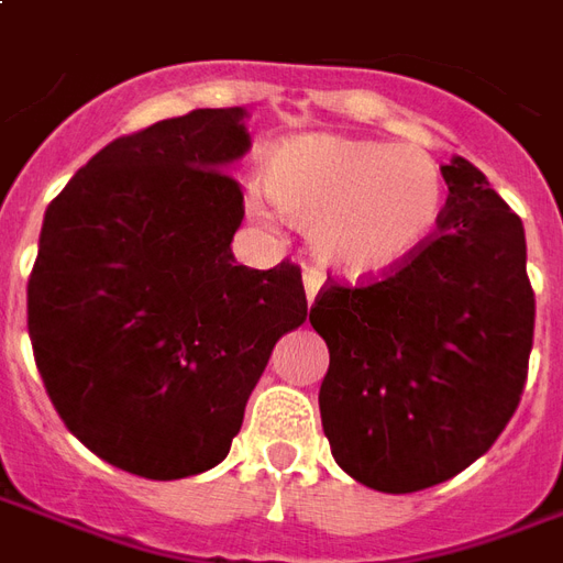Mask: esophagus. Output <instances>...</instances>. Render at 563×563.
<instances>
[{
  "instance_id": "esophagus-1",
  "label": "esophagus",
  "mask_w": 563,
  "mask_h": 563,
  "mask_svg": "<svg viewBox=\"0 0 563 563\" xmlns=\"http://www.w3.org/2000/svg\"><path fill=\"white\" fill-rule=\"evenodd\" d=\"M303 289H307V301L313 303L316 295H319V289H322V274L313 268L303 271Z\"/></svg>"
}]
</instances>
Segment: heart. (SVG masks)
Listing matches in <instances>:
<instances>
[{
	"mask_svg": "<svg viewBox=\"0 0 563 563\" xmlns=\"http://www.w3.org/2000/svg\"><path fill=\"white\" fill-rule=\"evenodd\" d=\"M265 190L283 218L310 229L316 256L352 277L415 256L444 206V178L427 152L328 133L271 154Z\"/></svg>",
	"mask_w": 563,
	"mask_h": 563,
	"instance_id": "b5f03b06",
	"label": "heart"
}]
</instances>
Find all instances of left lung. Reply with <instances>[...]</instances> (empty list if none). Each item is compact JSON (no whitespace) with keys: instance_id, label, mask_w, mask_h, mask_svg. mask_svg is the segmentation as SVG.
<instances>
[{"instance_id":"obj_1","label":"left lung","mask_w":563,"mask_h":563,"mask_svg":"<svg viewBox=\"0 0 563 563\" xmlns=\"http://www.w3.org/2000/svg\"><path fill=\"white\" fill-rule=\"evenodd\" d=\"M423 247L369 280L328 277L310 324L331 364L319 387L336 465L378 493L451 481L514 418L534 343L526 229L453 154Z\"/></svg>"}]
</instances>
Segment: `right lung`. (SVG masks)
<instances>
[{
	"label": "right lung",
	"mask_w": 563,
	"mask_h": 563,
	"mask_svg": "<svg viewBox=\"0 0 563 563\" xmlns=\"http://www.w3.org/2000/svg\"><path fill=\"white\" fill-rule=\"evenodd\" d=\"M244 110L124 133L44 214L29 336L49 402L122 472L178 481L227 460L271 349L307 319L301 268L235 265Z\"/></svg>",
	"instance_id": "right-lung-1"
}]
</instances>
